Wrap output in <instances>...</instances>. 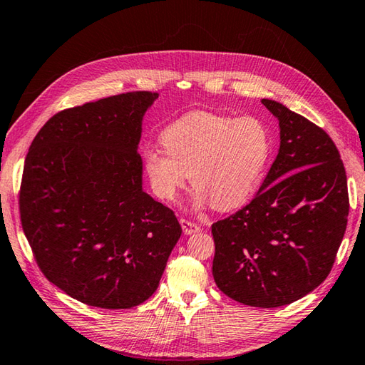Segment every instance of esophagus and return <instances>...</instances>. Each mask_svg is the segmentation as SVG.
<instances>
[{
	"label": "esophagus",
	"instance_id": "34e87169",
	"mask_svg": "<svg viewBox=\"0 0 365 365\" xmlns=\"http://www.w3.org/2000/svg\"><path fill=\"white\" fill-rule=\"evenodd\" d=\"M180 223H181V226H182V232L185 234V236H190V234H193V232H198V231L201 230L197 223L185 220V218H181Z\"/></svg>",
	"mask_w": 365,
	"mask_h": 365
}]
</instances>
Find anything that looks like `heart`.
Listing matches in <instances>:
<instances>
[{"label":"heart","instance_id":"obj_1","mask_svg":"<svg viewBox=\"0 0 365 365\" xmlns=\"http://www.w3.org/2000/svg\"><path fill=\"white\" fill-rule=\"evenodd\" d=\"M162 147L143 151V165L156 195L175 200L189 180L197 207H240L255 195L270 156V133L253 115L234 118L190 112L160 134Z\"/></svg>","mask_w":365,"mask_h":365}]
</instances>
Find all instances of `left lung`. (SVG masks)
I'll use <instances>...</instances> for the list:
<instances>
[{
    "instance_id": "1",
    "label": "left lung",
    "mask_w": 365,
    "mask_h": 365,
    "mask_svg": "<svg viewBox=\"0 0 365 365\" xmlns=\"http://www.w3.org/2000/svg\"><path fill=\"white\" fill-rule=\"evenodd\" d=\"M279 150L250 205L212 225V274L225 295L279 307L319 287L331 272L348 218L346 175L331 137L274 100Z\"/></svg>"
}]
</instances>
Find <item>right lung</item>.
Returning <instances> with one entry per match:
<instances>
[{"instance_id": "1", "label": "right lung", "mask_w": 365, "mask_h": 365, "mask_svg": "<svg viewBox=\"0 0 365 365\" xmlns=\"http://www.w3.org/2000/svg\"><path fill=\"white\" fill-rule=\"evenodd\" d=\"M158 93L128 92L51 117L23 168L20 217L48 281L78 302L128 309L156 292L181 237L142 187L139 142Z\"/></svg>"}]
</instances>
